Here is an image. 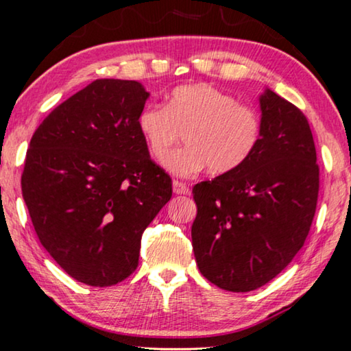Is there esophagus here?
<instances>
[{
    "label": "esophagus",
    "instance_id": "obj_1",
    "mask_svg": "<svg viewBox=\"0 0 351 351\" xmlns=\"http://www.w3.org/2000/svg\"><path fill=\"white\" fill-rule=\"evenodd\" d=\"M172 190H174L176 195H188V193H190V188H188L184 182L179 180L172 182Z\"/></svg>",
    "mask_w": 351,
    "mask_h": 351
}]
</instances>
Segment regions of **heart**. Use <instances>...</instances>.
<instances>
[{"label": "heart", "instance_id": "obj_1", "mask_svg": "<svg viewBox=\"0 0 351 351\" xmlns=\"http://www.w3.org/2000/svg\"><path fill=\"white\" fill-rule=\"evenodd\" d=\"M138 128L150 155L163 161L184 133L186 145L166 161L172 174L188 177L209 166L228 174L243 166L260 145L263 120L250 104L209 84L180 85L166 108L149 104L138 115Z\"/></svg>", "mask_w": 351, "mask_h": 351}]
</instances>
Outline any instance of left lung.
Segmentation results:
<instances>
[{
  "label": "left lung",
  "instance_id": "left-lung-1",
  "mask_svg": "<svg viewBox=\"0 0 351 351\" xmlns=\"http://www.w3.org/2000/svg\"><path fill=\"white\" fill-rule=\"evenodd\" d=\"M263 134L239 169L193 186V250L213 285L245 293L271 282L306 242L317 209L319 167L308 121L266 90Z\"/></svg>",
  "mask_w": 351,
  "mask_h": 351
}]
</instances>
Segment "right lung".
Returning a JSON list of instances; mask_svg holds the SVG:
<instances>
[{
  "label": "right lung",
  "mask_w": 351,
  "mask_h": 351,
  "mask_svg": "<svg viewBox=\"0 0 351 351\" xmlns=\"http://www.w3.org/2000/svg\"><path fill=\"white\" fill-rule=\"evenodd\" d=\"M149 93L98 79L45 117L25 158L22 195L39 242L90 287L136 271L141 237L172 196L138 128Z\"/></svg>",
  "instance_id": "add662e5"
}]
</instances>
